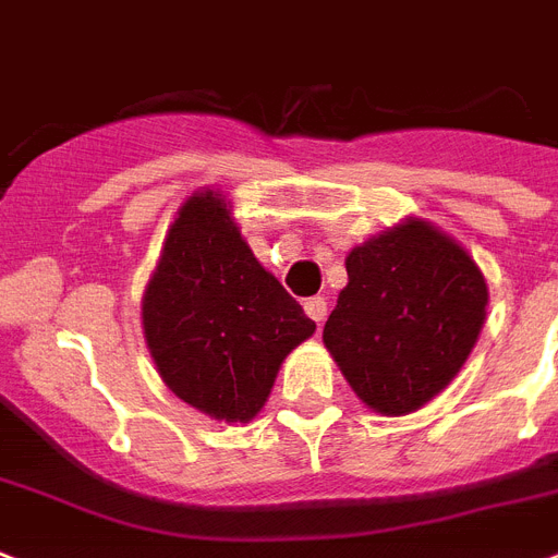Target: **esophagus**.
Listing matches in <instances>:
<instances>
[{
	"instance_id": "obj_1",
	"label": "esophagus",
	"mask_w": 558,
	"mask_h": 558,
	"mask_svg": "<svg viewBox=\"0 0 558 558\" xmlns=\"http://www.w3.org/2000/svg\"><path fill=\"white\" fill-rule=\"evenodd\" d=\"M304 313H307V316H311L316 325H322V322H325V316H327V302L322 296L307 299V302H304Z\"/></svg>"
}]
</instances>
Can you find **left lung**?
Here are the masks:
<instances>
[{
	"label": "left lung",
	"mask_w": 558,
	"mask_h": 558,
	"mask_svg": "<svg viewBox=\"0 0 558 558\" xmlns=\"http://www.w3.org/2000/svg\"><path fill=\"white\" fill-rule=\"evenodd\" d=\"M347 276L325 347L366 407L409 415L469 359L488 304L483 274L446 233L409 220L352 247Z\"/></svg>",
	"instance_id": "left-lung-1"
}]
</instances>
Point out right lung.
<instances>
[{"label": "right lung", "instance_id": "obj_1", "mask_svg": "<svg viewBox=\"0 0 558 558\" xmlns=\"http://www.w3.org/2000/svg\"><path fill=\"white\" fill-rule=\"evenodd\" d=\"M313 330L302 304L256 262L226 199H185L143 296V332L166 387L217 421L245 423Z\"/></svg>", "mask_w": 558, "mask_h": 558}]
</instances>
